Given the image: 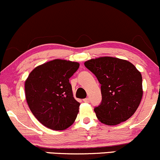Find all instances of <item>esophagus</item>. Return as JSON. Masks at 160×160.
Segmentation results:
<instances>
[{"instance_id": "34e87169", "label": "esophagus", "mask_w": 160, "mask_h": 160, "mask_svg": "<svg viewBox=\"0 0 160 160\" xmlns=\"http://www.w3.org/2000/svg\"><path fill=\"white\" fill-rule=\"evenodd\" d=\"M83 101H84V102H86V103H88L89 101H90V100H89L88 98H86L83 99Z\"/></svg>"}]
</instances>
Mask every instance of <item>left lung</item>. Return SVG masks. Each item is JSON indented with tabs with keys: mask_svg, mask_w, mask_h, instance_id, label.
<instances>
[{
	"mask_svg": "<svg viewBox=\"0 0 160 160\" xmlns=\"http://www.w3.org/2000/svg\"><path fill=\"white\" fill-rule=\"evenodd\" d=\"M85 66L101 84L102 100L94 108L98 119L107 125H117L137 111L142 96V75L132 63L114 57H100Z\"/></svg>",
	"mask_w": 160,
	"mask_h": 160,
	"instance_id": "left-lung-1",
	"label": "left lung"
}]
</instances>
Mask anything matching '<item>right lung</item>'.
Returning <instances> with one entry per match:
<instances>
[{
  "label": "right lung",
  "instance_id": "1",
  "mask_svg": "<svg viewBox=\"0 0 160 160\" xmlns=\"http://www.w3.org/2000/svg\"><path fill=\"white\" fill-rule=\"evenodd\" d=\"M78 68L75 62L54 59L36 67L26 80L29 108L46 128L66 130L76 119L80 103L74 98L69 78Z\"/></svg>",
  "mask_w": 160,
  "mask_h": 160
}]
</instances>
